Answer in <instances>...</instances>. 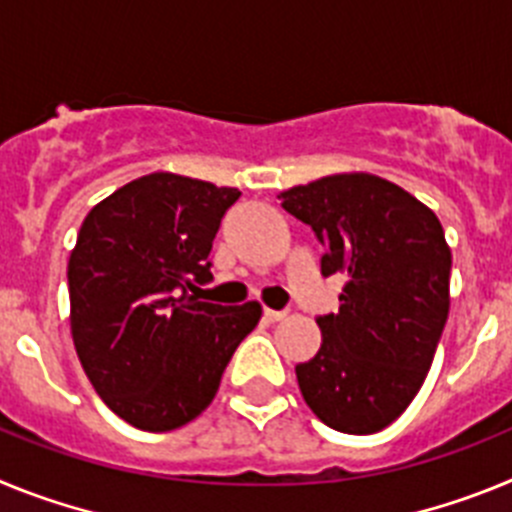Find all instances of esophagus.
<instances>
[{"mask_svg": "<svg viewBox=\"0 0 512 512\" xmlns=\"http://www.w3.org/2000/svg\"><path fill=\"white\" fill-rule=\"evenodd\" d=\"M264 318L269 320V323H277V320L287 318V312H284V310H269V307H266V310H264Z\"/></svg>", "mask_w": 512, "mask_h": 512, "instance_id": "esophagus-1", "label": "esophagus"}]
</instances>
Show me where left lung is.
Listing matches in <instances>:
<instances>
[{"mask_svg":"<svg viewBox=\"0 0 512 512\" xmlns=\"http://www.w3.org/2000/svg\"><path fill=\"white\" fill-rule=\"evenodd\" d=\"M279 200L325 246L320 274L346 277L338 312L318 318V354L295 366L302 397L336 431H382L423 387L449 318L441 223L372 174L325 176Z\"/></svg>","mask_w":512,"mask_h":512,"instance_id":"left-lung-1","label":"left lung"}]
</instances>
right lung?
<instances>
[{
    "label": "right lung",
    "mask_w": 512,
    "mask_h": 512,
    "mask_svg": "<svg viewBox=\"0 0 512 512\" xmlns=\"http://www.w3.org/2000/svg\"><path fill=\"white\" fill-rule=\"evenodd\" d=\"M241 192L148 174L99 202L69 259L71 336L104 405L140 431L164 433L215 400L259 302H197L220 220Z\"/></svg>",
    "instance_id": "add662e5"
}]
</instances>
